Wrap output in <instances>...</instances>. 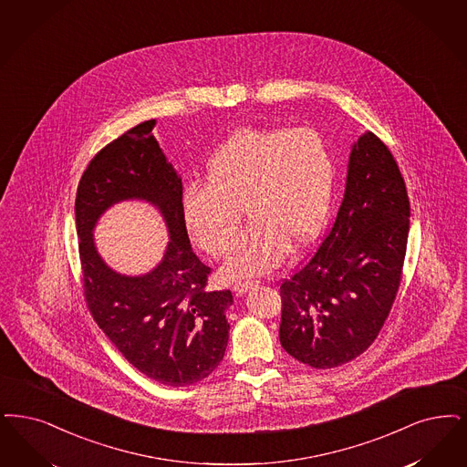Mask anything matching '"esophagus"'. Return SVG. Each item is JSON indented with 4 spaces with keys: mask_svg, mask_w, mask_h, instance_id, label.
I'll return each mask as SVG.
<instances>
[{
    "mask_svg": "<svg viewBox=\"0 0 467 467\" xmlns=\"http://www.w3.org/2000/svg\"><path fill=\"white\" fill-rule=\"evenodd\" d=\"M259 285V281L257 280H244L238 281V283H234V292L236 294H246L250 288H254V286H257Z\"/></svg>",
    "mask_w": 467,
    "mask_h": 467,
    "instance_id": "34e87169",
    "label": "esophagus"
}]
</instances>
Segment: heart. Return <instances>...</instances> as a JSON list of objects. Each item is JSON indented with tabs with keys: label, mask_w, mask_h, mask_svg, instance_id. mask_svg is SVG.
<instances>
[{
	"label": "heart",
	"mask_w": 467,
	"mask_h": 467,
	"mask_svg": "<svg viewBox=\"0 0 467 467\" xmlns=\"http://www.w3.org/2000/svg\"><path fill=\"white\" fill-rule=\"evenodd\" d=\"M206 182L182 194L191 238L213 257L238 238L242 210L248 231L227 259L231 278L276 267L292 246L313 242L334 194V161L315 129H242L206 163Z\"/></svg>",
	"instance_id": "b5f03b06"
}]
</instances>
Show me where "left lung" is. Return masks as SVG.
Segmentation results:
<instances>
[{
    "instance_id": "1",
    "label": "left lung",
    "mask_w": 467,
    "mask_h": 467,
    "mask_svg": "<svg viewBox=\"0 0 467 467\" xmlns=\"http://www.w3.org/2000/svg\"><path fill=\"white\" fill-rule=\"evenodd\" d=\"M403 175L372 131L355 142L336 223L280 286L283 349L313 368L365 353L396 299L410 227Z\"/></svg>"
}]
</instances>
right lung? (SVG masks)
Masks as SVG:
<instances>
[{
	"instance_id": "add662e5",
	"label": "right lung",
	"mask_w": 467,
	"mask_h": 467,
	"mask_svg": "<svg viewBox=\"0 0 467 467\" xmlns=\"http://www.w3.org/2000/svg\"><path fill=\"white\" fill-rule=\"evenodd\" d=\"M150 119L99 150L76 192V233L87 306L95 323L139 372L167 386H189L213 372L229 338V290H205L210 267L189 244L182 181L160 150ZM123 199H144L164 215L168 252L152 272L125 277L94 248L98 217Z\"/></svg>"
}]
</instances>
